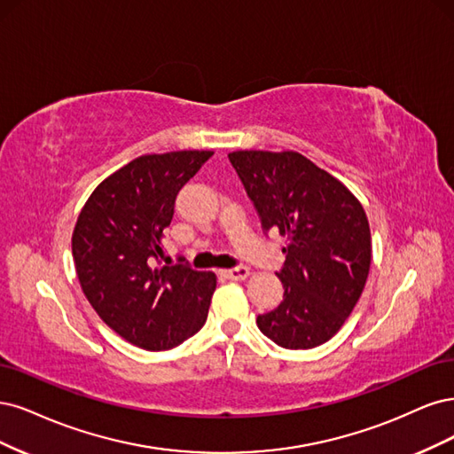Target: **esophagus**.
<instances>
[{"label":"esophagus","mask_w":454,"mask_h":454,"mask_svg":"<svg viewBox=\"0 0 454 454\" xmlns=\"http://www.w3.org/2000/svg\"><path fill=\"white\" fill-rule=\"evenodd\" d=\"M223 275L226 277V279H231V281H243L248 277V268L236 266V268H230V270H223Z\"/></svg>","instance_id":"esophagus-1"}]
</instances>
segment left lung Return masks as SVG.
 <instances>
[{"instance_id":"left-lung-1","label":"left lung","mask_w":454,"mask_h":454,"mask_svg":"<svg viewBox=\"0 0 454 454\" xmlns=\"http://www.w3.org/2000/svg\"><path fill=\"white\" fill-rule=\"evenodd\" d=\"M264 233L288 238L277 271L285 294L258 315L260 332L285 348H313L343 326L362 294L372 262L368 216L330 173L298 153L228 154Z\"/></svg>"}]
</instances>
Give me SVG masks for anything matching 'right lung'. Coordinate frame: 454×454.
Instances as JSON below:
<instances>
[{"mask_svg":"<svg viewBox=\"0 0 454 454\" xmlns=\"http://www.w3.org/2000/svg\"><path fill=\"white\" fill-rule=\"evenodd\" d=\"M211 151L145 154L101 183L73 230V260L84 296L128 343L168 350L206 325L216 277L164 256L175 198ZM160 264V262H158Z\"/></svg>","mask_w":454,"mask_h":454,"instance_id":"add662e5","label":"right lung"}]
</instances>
